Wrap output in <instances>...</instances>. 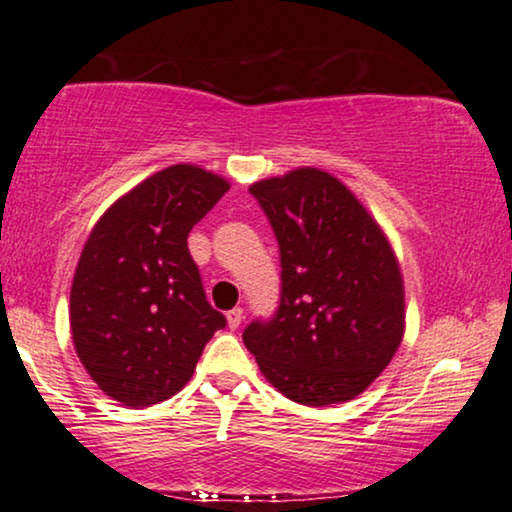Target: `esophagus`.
I'll use <instances>...</instances> for the list:
<instances>
[{
    "mask_svg": "<svg viewBox=\"0 0 512 512\" xmlns=\"http://www.w3.org/2000/svg\"><path fill=\"white\" fill-rule=\"evenodd\" d=\"M241 322H243V308H232V311L227 313L229 329H239Z\"/></svg>",
    "mask_w": 512,
    "mask_h": 512,
    "instance_id": "34e87169",
    "label": "esophagus"
}]
</instances>
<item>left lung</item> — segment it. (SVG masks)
Wrapping results in <instances>:
<instances>
[{
	"mask_svg": "<svg viewBox=\"0 0 512 512\" xmlns=\"http://www.w3.org/2000/svg\"><path fill=\"white\" fill-rule=\"evenodd\" d=\"M280 248V306L243 343L259 371L301 406L362 394L406 331L399 259L383 227L329 171L299 167L250 185Z\"/></svg>",
	"mask_w": 512,
	"mask_h": 512,
	"instance_id": "obj_1",
	"label": "left lung"
}]
</instances>
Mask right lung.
<instances>
[{
  "label": "right lung",
  "instance_id": "add662e5",
  "mask_svg": "<svg viewBox=\"0 0 512 512\" xmlns=\"http://www.w3.org/2000/svg\"><path fill=\"white\" fill-rule=\"evenodd\" d=\"M229 181L174 164L115 199L78 259L69 299L76 355L106 397L146 408L181 392L225 327L206 301L187 234Z\"/></svg>",
  "mask_w": 512,
  "mask_h": 512
}]
</instances>
